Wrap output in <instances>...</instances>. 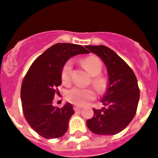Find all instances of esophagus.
I'll use <instances>...</instances> for the list:
<instances>
[{"label": "esophagus", "instance_id": "1", "mask_svg": "<svg viewBox=\"0 0 158 158\" xmlns=\"http://www.w3.org/2000/svg\"><path fill=\"white\" fill-rule=\"evenodd\" d=\"M82 109V107H79V106H74V110L75 111H78V110H80Z\"/></svg>", "mask_w": 158, "mask_h": 158}]
</instances>
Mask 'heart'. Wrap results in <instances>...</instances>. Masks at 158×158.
<instances>
[{
  "label": "heart",
  "instance_id": "heart-1",
  "mask_svg": "<svg viewBox=\"0 0 158 158\" xmlns=\"http://www.w3.org/2000/svg\"><path fill=\"white\" fill-rule=\"evenodd\" d=\"M82 65L90 75H92V83L99 91H104L107 87V79L101 74L103 64L101 59L95 55H90L82 60ZM72 61L69 60L64 64L61 71V82L64 84H69L71 80ZM66 99L70 103L79 106H83L92 101L96 97V92L92 88H74L68 91Z\"/></svg>",
  "mask_w": 158,
  "mask_h": 158
}]
</instances>
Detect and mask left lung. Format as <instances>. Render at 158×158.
Masks as SVG:
<instances>
[{
	"label": "left lung",
	"mask_w": 158,
	"mask_h": 158,
	"mask_svg": "<svg viewBox=\"0 0 158 158\" xmlns=\"http://www.w3.org/2000/svg\"><path fill=\"white\" fill-rule=\"evenodd\" d=\"M102 59L109 75V85L101 102L108 108L93 109L94 115L87 121L95 134L115 135L125 129L136 113L139 89L133 70L125 61L105 45H86Z\"/></svg>",
	"instance_id": "8db88e82"
}]
</instances>
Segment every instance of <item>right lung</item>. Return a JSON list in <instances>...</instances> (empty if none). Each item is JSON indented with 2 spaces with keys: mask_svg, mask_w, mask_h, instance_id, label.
Listing matches in <instances>:
<instances>
[{
  "mask_svg": "<svg viewBox=\"0 0 158 158\" xmlns=\"http://www.w3.org/2000/svg\"><path fill=\"white\" fill-rule=\"evenodd\" d=\"M88 52L79 44H56L37 57L26 74L21 87L23 114L31 127L44 138H59L66 132L75 114L72 105L57 108L52 101L59 92L64 64L73 56Z\"/></svg>",
  "mask_w": 158,
  "mask_h": 158,
  "instance_id": "1",
  "label": "right lung"
}]
</instances>
